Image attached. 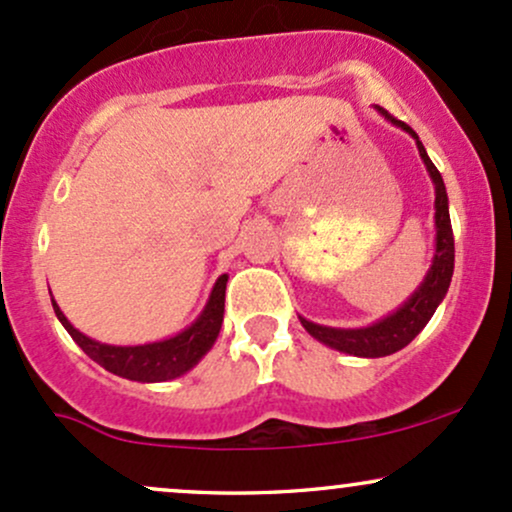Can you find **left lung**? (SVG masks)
Returning <instances> with one entry per match:
<instances>
[{"instance_id": "1", "label": "left lung", "mask_w": 512, "mask_h": 512, "mask_svg": "<svg viewBox=\"0 0 512 512\" xmlns=\"http://www.w3.org/2000/svg\"><path fill=\"white\" fill-rule=\"evenodd\" d=\"M387 120H392L395 125L407 129L411 137L416 139L419 146V154L424 158L428 173H431L433 182H436V257H433L431 272L426 274L424 284L419 286V291L409 298L397 313H392L385 320L375 322V325L363 327V330H334V327H322L315 322L303 320V327L313 334L315 339H320L322 344L332 346V349L344 351V354H354L363 358H378V356H390L395 351L404 349L411 339L416 337L426 327V322L431 320L436 313L438 303L443 301L445 293H448L452 269H455V238H452V226H450V211H448V192H445L443 178H440L438 168L433 166V161L428 158L424 144L419 142L416 132L407 122L392 117L387 110L380 108Z\"/></svg>"}]
</instances>
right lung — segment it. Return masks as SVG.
<instances>
[{
    "label": "right lung",
    "instance_id": "add662e5",
    "mask_svg": "<svg viewBox=\"0 0 512 512\" xmlns=\"http://www.w3.org/2000/svg\"><path fill=\"white\" fill-rule=\"evenodd\" d=\"M226 281L228 276L223 274L216 281L211 298L199 315V320L178 337H170L166 342L144 344V346H108L101 342H93L86 334L74 330L72 322L62 315L57 303L52 301L57 317L64 325V330L72 334V339L81 349L86 351L98 366H103L110 373L120 375L127 380H139V383H161V380L178 378L187 373L195 363L211 349L216 342L223 322V301H226Z\"/></svg>",
    "mask_w": 512,
    "mask_h": 512
}]
</instances>
